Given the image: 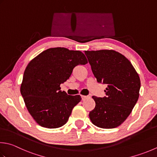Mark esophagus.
Listing matches in <instances>:
<instances>
[{
	"label": "esophagus",
	"instance_id": "obj_1",
	"mask_svg": "<svg viewBox=\"0 0 157 157\" xmlns=\"http://www.w3.org/2000/svg\"><path fill=\"white\" fill-rule=\"evenodd\" d=\"M88 97H88V96H84V95H82V99L84 101V100H85V99H86L87 98H88Z\"/></svg>",
	"mask_w": 157,
	"mask_h": 157
}]
</instances>
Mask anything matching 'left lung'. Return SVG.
Returning <instances> with one entry per match:
<instances>
[{
  "label": "left lung",
  "instance_id": "1",
  "mask_svg": "<svg viewBox=\"0 0 157 157\" xmlns=\"http://www.w3.org/2000/svg\"><path fill=\"white\" fill-rule=\"evenodd\" d=\"M85 54L97 81L107 86L106 97H93L96 105L89 117L98 127H117L128 118L139 98V75L130 61L116 51H85Z\"/></svg>",
  "mask_w": 157,
  "mask_h": 157
}]
</instances>
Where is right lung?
I'll return each mask as SVG.
<instances>
[{
	"mask_svg": "<svg viewBox=\"0 0 157 157\" xmlns=\"http://www.w3.org/2000/svg\"><path fill=\"white\" fill-rule=\"evenodd\" d=\"M88 60L80 51L49 48L30 61L24 71L20 93L28 111L43 127L56 128L67 123L80 95H68L60 86L74 67Z\"/></svg>",
	"mask_w": 157,
	"mask_h": 157,
	"instance_id": "1",
	"label": "right lung"
}]
</instances>
